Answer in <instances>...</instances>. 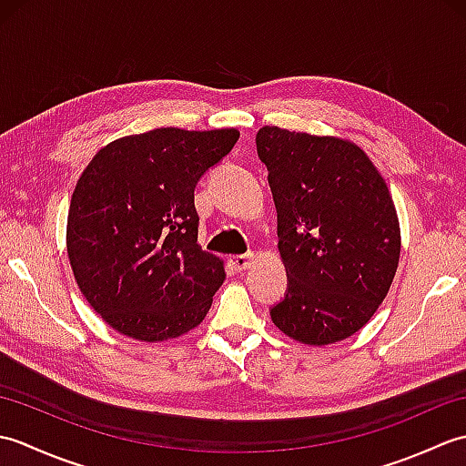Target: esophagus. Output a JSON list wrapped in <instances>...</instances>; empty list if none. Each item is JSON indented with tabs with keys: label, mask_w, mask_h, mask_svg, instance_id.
<instances>
[{
	"label": "esophagus",
	"mask_w": 466,
	"mask_h": 466,
	"mask_svg": "<svg viewBox=\"0 0 466 466\" xmlns=\"http://www.w3.org/2000/svg\"><path fill=\"white\" fill-rule=\"evenodd\" d=\"M254 258H256V256H254L252 252H248V254H238V256H232L230 264H232L234 270L244 272V270H248L250 266L254 264Z\"/></svg>",
	"instance_id": "34e87169"
}]
</instances>
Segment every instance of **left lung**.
<instances>
[{
    "mask_svg": "<svg viewBox=\"0 0 466 466\" xmlns=\"http://www.w3.org/2000/svg\"><path fill=\"white\" fill-rule=\"evenodd\" d=\"M268 167L289 292L272 322L309 346L359 332L389 294L400 224L382 174L359 144L276 126L256 136Z\"/></svg>",
    "mask_w": 466,
    "mask_h": 466,
    "instance_id": "left-lung-1",
    "label": "left lung"
}]
</instances>
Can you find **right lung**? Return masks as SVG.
Wrapping results in <instances>:
<instances>
[{"label":"right lung","instance_id":"add662e5","mask_svg":"<svg viewBox=\"0 0 466 466\" xmlns=\"http://www.w3.org/2000/svg\"><path fill=\"white\" fill-rule=\"evenodd\" d=\"M240 132L156 127L104 146L77 180L66 248L84 299L116 332L164 342L200 326L226 280L198 244L194 187Z\"/></svg>","mask_w":466,"mask_h":466}]
</instances>
